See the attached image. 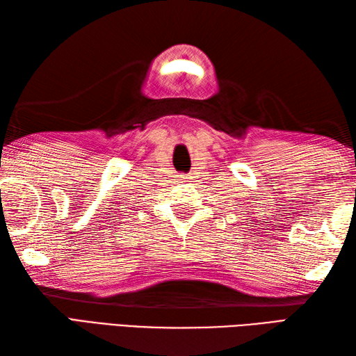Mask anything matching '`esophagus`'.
Here are the masks:
<instances>
[{
	"label": "esophagus",
	"instance_id": "34e87169",
	"mask_svg": "<svg viewBox=\"0 0 356 356\" xmlns=\"http://www.w3.org/2000/svg\"><path fill=\"white\" fill-rule=\"evenodd\" d=\"M180 177H182V180H188V179H190V177H188V174H182V176H180Z\"/></svg>",
	"mask_w": 356,
	"mask_h": 356
}]
</instances>
